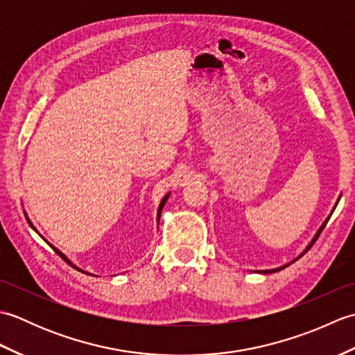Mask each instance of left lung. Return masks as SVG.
Wrapping results in <instances>:
<instances>
[{"label":"left lung","mask_w":355,"mask_h":355,"mask_svg":"<svg viewBox=\"0 0 355 355\" xmlns=\"http://www.w3.org/2000/svg\"><path fill=\"white\" fill-rule=\"evenodd\" d=\"M338 201H340V198H337V201H336V205H334V207H333V210H331V214H329V216L327 218V220L325 221H323L322 223V225H320V227H319V230L318 232H315V235L313 236V239H311V243L310 244H308L306 247H305V250L302 252V253H300L299 256H297V258L296 259H293L291 262H288V263H285V266H282V267H277V268H271V270H253V271H256V273H263V275H270V273H276V271H279V270H282V268H285V267H288L290 266V263H293L294 261H297L299 258H300V256H304V253H306L308 250H310V247L315 243V239H318L319 238V235H320V233H322V230L323 229H325V225H327V223H328V220H329V218H331V215H333V212H334V209L337 207V205H338Z\"/></svg>","instance_id":"left-lung-1"}]
</instances>
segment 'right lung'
<instances>
[{
	"label": "right lung",
	"instance_id": "obj_1",
	"mask_svg": "<svg viewBox=\"0 0 355 355\" xmlns=\"http://www.w3.org/2000/svg\"><path fill=\"white\" fill-rule=\"evenodd\" d=\"M169 195H171V192H168V193H166V195H164V197H163V200L160 201V206H158V210H157V223H158V221H160V215H162V210H163V207H164V205H166V201H168V198H169ZM26 218H27V221H28V224H30V225H32V229H33V230H35V232L37 233V230L35 229V225L32 224V221H30V220H28V216H27V215H26ZM50 245H51V244H50ZM51 247H53V245H51ZM53 250H55V252H56V253H58L59 256H61V258H62V259H64L65 262H69L71 267H74V268H76V270L82 271V273H87V271H84V270H82V268H79V267H76V266H74V263H73V262H71V261H70L69 258H67V256H65V254H64V253H62L61 250H58V248H56V247H53ZM87 275H88V273H87Z\"/></svg>",
	"mask_w": 355,
	"mask_h": 355
}]
</instances>
